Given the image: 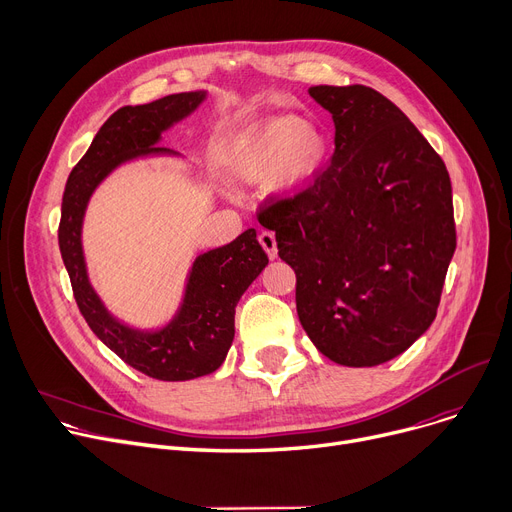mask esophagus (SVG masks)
I'll use <instances>...</instances> for the list:
<instances>
[{
  "instance_id": "34e87169",
  "label": "esophagus",
  "mask_w": 512,
  "mask_h": 512,
  "mask_svg": "<svg viewBox=\"0 0 512 512\" xmlns=\"http://www.w3.org/2000/svg\"><path fill=\"white\" fill-rule=\"evenodd\" d=\"M258 241H260V246L264 248V252L269 254V258L275 260V258H277V241H275V235H273L271 231H262V233L258 235Z\"/></svg>"
}]
</instances>
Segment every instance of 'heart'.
I'll use <instances>...</instances> for the list:
<instances>
[{
    "instance_id": "b5f03b06",
    "label": "heart",
    "mask_w": 512,
    "mask_h": 512,
    "mask_svg": "<svg viewBox=\"0 0 512 512\" xmlns=\"http://www.w3.org/2000/svg\"><path fill=\"white\" fill-rule=\"evenodd\" d=\"M329 156L323 131L298 116L264 120L233 152V173L246 183L271 181L281 198H298L321 177Z\"/></svg>"
}]
</instances>
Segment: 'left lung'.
Returning <instances> with one entry per match:
<instances>
[{
  "instance_id": "left-lung-1",
  "label": "left lung",
  "mask_w": 512,
  "mask_h": 512,
  "mask_svg": "<svg viewBox=\"0 0 512 512\" xmlns=\"http://www.w3.org/2000/svg\"><path fill=\"white\" fill-rule=\"evenodd\" d=\"M335 125V152L302 196L260 212L296 271L298 319L344 367H377L429 329L456 248L444 160L379 91L308 89Z\"/></svg>"
}]
</instances>
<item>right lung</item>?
Listing matches in <instances>:
<instances>
[{
	"mask_svg": "<svg viewBox=\"0 0 512 512\" xmlns=\"http://www.w3.org/2000/svg\"><path fill=\"white\" fill-rule=\"evenodd\" d=\"M206 97L208 91L198 89L116 110L72 168L62 198L58 241L81 314L118 358L160 381L198 379L225 362L235 337V306L269 264L256 229L193 258L175 314L158 327L143 329L118 319L95 291L83 250V223L93 193L120 166L148 158L185 160L158 143L170 127L196 112Z\"/></svg>",
	"mask_w": 512,
	"mask_h": 512,
	"instance_id": "1",
	"label": "right lung"
}]
</instances>
